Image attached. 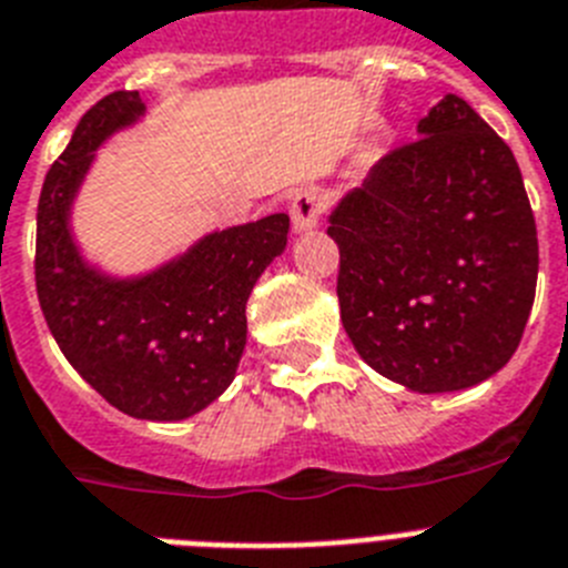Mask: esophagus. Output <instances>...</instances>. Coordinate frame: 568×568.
Here are the masks:
<instances>
[{
	"instance_id": "obj_1",
	"label": "esophagus",
	"mask_w": 568,
	"mask_h": 568,
	"mask_svg": "<svg viewBox=\"0 0 568 568\" xmlns=\"http://www.w3.org/2000/svg\"><path fill=\"white\" fill-rule=\"evenodd\" d=\"M325 211V196L323 191L314 189V185H305L297 194L291 196V223L297 234H305L320 225V216Z\"/></svg>"
}]
</instances>
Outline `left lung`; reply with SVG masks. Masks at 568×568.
<instances>
[{
  "label": "left lung",
  "mask_w": 568,
  "mask_h": 568,
  "mask_svg": "<svg viewBox=\"0 0 568 568\" xmlns=\"http://www.w3.org/2000/svg\"><path fill=\"white\" fill-rule=\"evenodd\" d=\"M417 134L328 214L339 317L377 374L417 394L463 392L520 345L535 214L511 148L466 100L446 93Z\"/></svg>",
  "instance_id": "obj_1"
}]
</instances>
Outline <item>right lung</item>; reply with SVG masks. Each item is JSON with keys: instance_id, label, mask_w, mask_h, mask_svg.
I'll return each instance as SVG.
<instances>
[{"instance_id": "add662e5", "label": "right lung", "mask_w": 568, "mask_h": 568, "mask_svg": "<svg viewBox=\"0 0 568 568\" xmlns=\"http://www.w3.org/2000/svg\"><path fill=\"white\" fill-rule=\"evenodd\" d=\"M148 116L116 91L79 120L37 209V294L65 359L128 417L189 420L231 386L243 357L245 305L288 245V214L214 229L136 274L102 268L73 234V209L100 148Z\"/></svg>"}]
</instances>
